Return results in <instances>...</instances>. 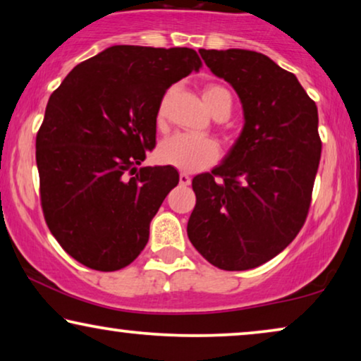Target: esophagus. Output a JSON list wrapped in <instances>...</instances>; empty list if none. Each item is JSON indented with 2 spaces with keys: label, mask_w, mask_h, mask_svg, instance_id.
<instances>
[{
  "label": "esophagus",
  "mask_w": 361,
  "mask_h": 361,
  "mask_svg": "<svg viewBox=\"0 0 361 361\" xmlns=\"http://www.w3.org/2000/svg\"><path fill=\"white\" fill-rule=\"evenodd\" d=\"M190 180H192V179H190L189 174H185V172H180V176H179L180 185H189Z\"/></svg>",
  "instance_id": "esophagus-1"
}]
</instances>
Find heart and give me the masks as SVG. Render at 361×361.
Wrapping results in <instances>:
<instances>
[{
    "mask_svg": "<svg viewBox=\"0 0 361 361\" xmlns=\"http://www.w3.org/2000/svg\"><path fill=\"white\" fill-rule=\"evenodd\" d=\"M204 102L215 118H228L233 98L228 88L219 83H209L202 92ZM167 115V97L162 98L157 108L156 125L164 128ZM219 157V146L210 137H197L189 135H174L167 137L157 147V159L161 164L176 167L184 172H197L214 164Z\"/></svg>",
    "mask_w": 361,
    "mask_h": 361,
    "instance_id": "1",
    "label": "heart"
}]
</instances>
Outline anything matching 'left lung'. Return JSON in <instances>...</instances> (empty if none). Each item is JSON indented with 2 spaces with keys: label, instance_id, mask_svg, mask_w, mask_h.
<instances>
[{
  "label": "left lung",
  "instance_id": "1",
  "mask_svg": "<svg viewBox=\"0 0 361 361\" xmlns=\"http://www.w3.org/2000/svg\"><path fill=\"white\" fill-rule=\"evenodd\" d=\"M199 52L238 93L245 125L224 162L192 179L187 235L216 268L251 269L279 255L307 219L322 151L317 106L294 73L264 54Z\"/></svg>",
  "mask_w": 361,
  "mask_h": 361
}]
</instances>
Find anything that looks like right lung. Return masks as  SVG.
<instances>
[{"label": "right lung", "instance_id": "right-lung-1", "mask_svg": "<svg viewBox=\"0 0 361 361\" xmlns=\"http://www.w3.org/2000/svg\"><path fill=\"white\" fill-rule=\"evenodd\" d=\"M200 67L189 47L111 46L73 67L49 98L36 137L41 204L78 263L116 271L145 250L179 172L137 166L156 146L166 90Z\"/></svg>", "mask_w": 361, "mask_h": 361}]
</instances>
